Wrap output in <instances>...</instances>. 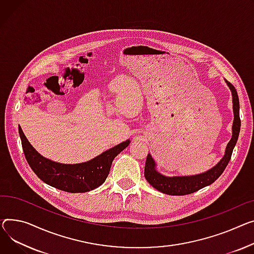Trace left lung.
<instances>
[{
  "label": "left lung",
  "instance_id": "obj_1",
  "mask_svg": "<svg viewBox=\"0 0 254 254\" xmlns=\"http://www.w3.org/2000/svg\"><path fill=\"white\" fill-rule=\"evenodd\" d=\"M226 82L232 92L234 122L232 127L233 134L230 142L227 145L224 157L216 165H214L212 168H210L209 171L203 174H198L195 176H186V177H165L156 171L155 161L153 160V158H152L150 154H148L146 163H145L144 176L147 182L152 186V187L167 195H173V196L188 195L206 187V186L211 185L214 181L217 180V178H219V176L223 174V172L225 171V168L227 167L231 159L233 149L236 143H237L239 132H240V127H241V121H240V115H239L240 105H239V98H238L237 91H236L235 87L228 80H226Z\"/></svg>",
  "mask_w": 254,
  "mask_h": 254
}]
</instances>
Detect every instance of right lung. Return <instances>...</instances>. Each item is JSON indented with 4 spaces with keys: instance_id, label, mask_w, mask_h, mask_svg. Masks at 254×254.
<instances>
[{
    "instance_id": "right-lung-1",
    "label": "right lung",
    "mask_w": 254,
    "mask_h": 254,
    "mask_svg": "<svg viewBox=\"0 0 254 254\" xmlns=\"http://www.w3.org/2000/svg\"><path fill=\"white\" fill-rule=\"evenodd\" d=\"M18 129L25 158L33 173L51 187L69 193L89 192L102 185L109 175L113 159L130 142L127 140L87 162L63 164L42 156L30 145L20 127Z\"/></svg>"
}]
</instances>
